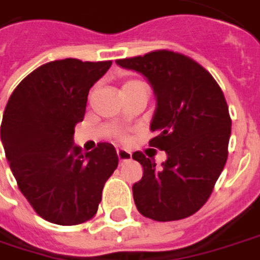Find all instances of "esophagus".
Returning <instances> with one entry per match:
<instances>
[{
	"label": "esophagus",
	"mask_w": 260,
	"mask_h": 260,
	"mask_svg": "<svg viewBox=\"0 0 260 260\" xmlns=\"http://www.w3.org/2000/svg\"><path fill=\"white\" fill-rule=\"evenodd\" d=\"M117 155L119 161H126L131 160V157H132V153H131L129 150H126V149H118L117 150Z\"/></svg>",
	"instance_id": "obj_1"
}]
</instances>
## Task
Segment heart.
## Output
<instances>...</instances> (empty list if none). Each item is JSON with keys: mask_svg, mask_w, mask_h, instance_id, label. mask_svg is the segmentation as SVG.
I'll list each match as a JSON object with an SVG mask.
<instances>
[{"mask_svg": "<svg viewBox=\"0 0 260 260\" xmlns=\"http://www.w3.org/2000/svg\"><path fill=\"white\" fill-rule=\"evenodd\" d=\"M132 84H136L135 81H129V83H126V84H125L124 87H128V86H132Z\"/></svg>", "mask_w": 260, "mask_h": 260, "instance_id": "1", "label": "heart"}]
</instances>
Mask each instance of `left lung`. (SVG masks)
I'll use <instances>...</instances> for the list:
<instances>
[{"label": "left lung", "instance_id": "1", "mask_svg": "<svg viewBox=\"0 0 260 260\" xmlns=\"http://www.w3.org/2000/svg\"><path fill=\"white\" fill-rule=\"evenodd\" d=\"M117 64L142 74L153 88L156 136L149 145L168 155L161 166L142 152L132 155L143 168L132 186L136 208L155 221L187 218L206 204L228 157L231 118L224 92L184 54L156 50Z\"/></svg>", "mask_w": 260, "mask_h": 260}]
</instances>
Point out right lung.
I'll return each mask as SVG.
<instances>
[{
    "mask_svg": "<svg viewBox=\"0 0 260 260\" xmlns=\"http://www.w3.org/2000/svg\"><path fill=\"white\" fill-rule=\"evenodd\" d=\"M111 64L46 63L18 84L5 107L0 134L11 172L29 204L49 222L77 225L92 218L118 166L111 143L86 153L73 143L88 91Z\"/></svg>",
    "mask_w": 260,
    "mask_h": 260,
    "instance_id": "1",
    "label": "right lung"
}]
</instances>
